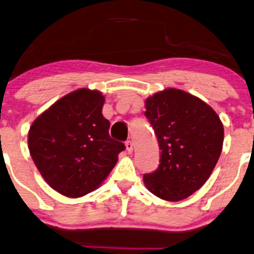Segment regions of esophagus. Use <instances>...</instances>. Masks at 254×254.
<instances>
[{
  "label": "esophagus",
  "mask_w": 254,
  "mask_h": 254,
  "mask_svg": "<svg viewBox=\"0 0 254 254\" xmlns=\"http://www.w3.org/2000/svg\"><path fill=\"white\" fill-rule=\"evenodd\" d=\"M125 146H127V152L132 153V151H133V143L131 142V140H127V142H125Z\"/></svg>",
  "instance_id": "34e87169"
}]
</instances>
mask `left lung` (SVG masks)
Returning <instances> with one entry per match:
<instances>
[{
  "mask_svg": "<svg viewBox=\"0 0 254 254\" xmlns=\"http://www.w3.org/2000/svg\"><path fill=\"white\" fill-rule=\"evenodd\" d=\"M145 109L158 139L160 164L144 175V184L160 199L183 200L212 173L223 150V123L210 105L179 89L146 98Z\"/></svg>",
  "mask_w": 254,
  "mask_h": 254,
  "instance_id": "left-lung-1",
  "label": "left lung"
}]
</instances>
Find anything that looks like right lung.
Instances as JSON below:
<instances>
[{
    "instance_id": "right-lung-1",
    "label": "right lung",
    "mask_w": 254,
    "mask_h": 254,
    "mask_svg": "<svg viewBox=\"0 0 254 254\" xmlns=\"http://www.w3.org/2000/svg\"><path fill=\"white\" fill-rule=\"evenodd\" d=\"M103 104L104 96L97 90L78 89L40 115L29 130L35 165L50 188L65 197L96 190L125 149L109 136Z\"/></svg>"
}]
</instances>
